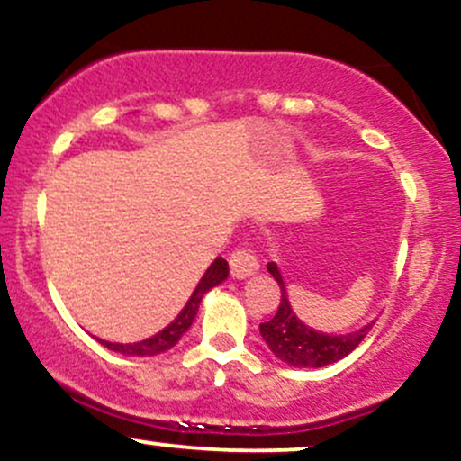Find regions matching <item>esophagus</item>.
I'll use <instances>...</instances> for the list:
<instances>
[{"instance_id":"obj_1","label":"esophagus","mask_w":461,"mask_h":461,"mask_svg":"<svg viewBox=\"0 0 461 461\" xmlns=\"http://www.w3.org/2000/svg\"><path fill=\"white\" fill-rule=\"evenodd\" d=\"M230 268L236 279H245L260 271V262L249 249H236L230 258Z\"/></svg>"}]
</instances>
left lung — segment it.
I'll return each mask as SVG.
<instances>
[{"label": "left lung", "instance_id": "8db88e82", "mask_svg": "<svg viewBox=\"0 0 461 461\" xmlns=\"http://www.w3.org/2000/svg\"><path fill=\"white\" fill-rule=\"evenodd\" d=\"M267 268L275 277V282L279 284L282 301H279L277 314L271 321L262 322L260 333L273 356L288 366L321 368L338 362V359L347 357L375 325V322H368V325L348 333H325L312 330L310 325L297 319V314L290 308L288 293H285V284L277 264L268 262Z\"/></svg>", "mask_w": 461, "mask_h": 461}]
</instances>
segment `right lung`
<instances>
[{"instance_id": "right-lung-1", "label": "right lung", "mask_w": 461, "mask_h": 461, "mask_svg": "<svg viewBox=\"0 0 461 461\" xmlns=\"http://www.w3.org/2000/svg\"><path fill=\"white\" fill-rule=\"evenodd\" d=\"M227 275H230V267H227V262L223 258H216V260L208 267V271L203 273V277L199 279L197 288L193 290V294H190V299L186 301V305H184L182 312L176 316V321L168 322V325L164 327L162 331H158L156 336L147 338V340H140V342H130V345H121V342H108V340H99V342H102L105 348H110V351L121 353V356H134V357H149V356H158V353L168 351V348L176 347L179 338L190 330V325H193L194 316H197L199 312L201 299L205 297V293L212 290L214 285L223 284Z\"/></svg>"}]
</instances>
